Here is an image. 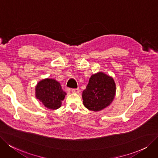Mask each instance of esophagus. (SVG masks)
Masks as SVG:
<instances>
[{
	"mask_svg": "<svg viewBox=\"0 0 158 158\" xmlns=\"http://www.w3.org/2000/svg\"><path fill=\"white\" fill-rule=\"evenodd\" d=\"M80 92L79 88H74V89H72V93H78Z\"/></svg>",
	"mask_w": 158,
	"mask_h": 158,
	"instance_id": "34e87169",
	"label": "esophagus"
}]
</instances>
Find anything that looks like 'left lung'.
Returning <instances> with one entry per match:
<instances>
[{
    "label": "left lung",
    "instance_id": "1",
    "mask_svg": "<svg viewBox=\"0 0 158 158\" xmlns=\"http://www.w3.org/2000/svg\"><path fill=\"white\" fill-rule=\"evenodd\" d=\"M115 89V81L109 76L101 72L92 75L82 93L84 105L94 111L105 108L114 98Z\"/></svg>",
    "mask_w": 158,
    "mask_h": 158
}]
</instances>
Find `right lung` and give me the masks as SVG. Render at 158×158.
Returning a JSON list of instances; mask_svg holds the SVG:
<instances>
[{
	"instance_id": "1",
	"label": "right lung",
	"mask_w": 158,
	"mask_h": 158,
	"mask_svg": "<svg viewBox=\"0 0 158 158\" xmlns=\"http://www.w3.org/2000/svg\"><path fill=\"white\" fill-rule=\"evenodd\" d=\"M65 94L66 93L62 89L60 84L53 79L43 80L35 87L36 98L50 110L60 108Z\"/></svg>"
}]
</instances>
